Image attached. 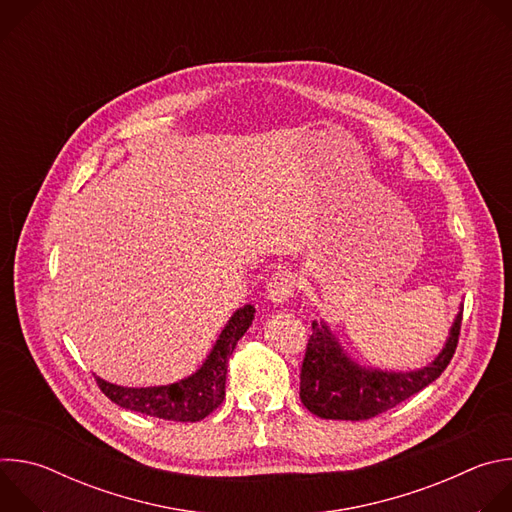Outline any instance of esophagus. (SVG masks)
Listing matches in <instances>:
<instances>
[{"instance_id":"1","label":"esophagus","mask_w":512,"mask_h":512,"mask_svg":"<svg viewBox=\"0 0 512 512\" xmlns=\"http://www.w3.org/2000/svg\"><path fill=\"white\" fill-rule=\"evenodd\" d=\"M294 287H296V279H294V275H291V271L279 269L267 281V298L275 306H281L291 298V294H294Z\"/></svg>"}]
</instances>
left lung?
<instances>
[{"label":"left lung","mask_w":512,"mask_h":512,"mask_svg":"<svg viewBox=\"0 0 512 512\" xmlns=\"http://www.w3.org/2000/svg\"><path fill=\"white\" fill-rule=\"evenodd\" d=\"M458 312L444 350L427 367L409 373L367 369L356 364L338 344L326 322H312V334L300 373V399L324 419L360 421L381 415L425 389L450 364L460 336Z\"/></svg>","instance_id":"1"}]
</instances>
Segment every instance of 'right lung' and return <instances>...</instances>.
I'll return each instance as SVG.
<instances>
[{"instance_id":"obj_1","label":"right lung","mask_w":512,"mask_h":512,"mask_svg":"<svg viewBox=\"0 0 512 512\" xmlns=\"http://www.w3.org/2000/svg\"><path fill=\"white\" fill-rule=\"evenodd\" d=\"M253 318L255 308L251 304L239 308L218 336L202 367L178 383L135 389L119 387L97 377V385L123 409L168 421H200L223 403L229 358L239 338L249 330Z\"/></svg>"}]
</instances>
